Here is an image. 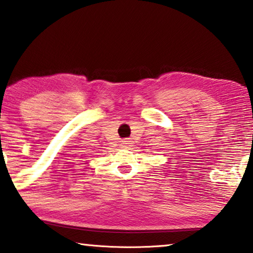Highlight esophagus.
<instances>
[{
  "label": "esophagus",
  "instance_id": "34e87169",
  "mask_svg": "<svg viewBox=\"0 0 253 253\" xmlns=\"http://www.w3.org/2000/svg\"><path fill=\"white\" fill-rule=\"evenodd\" d=\"M131 141H129V140H127V138H125V140H123L122 141V143H120V147L122 148H130L131 147Z\"/></svg>",
  "mask_w": 253,
  "mask_h": 253
}]
</instances>
